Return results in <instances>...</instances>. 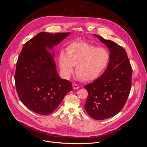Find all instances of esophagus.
Instances as JSON below:
<instances>
[{
	"instance_id": "1",
	"label": "esophagus",
	"mask_w": 147,
	"mask_h": 147,
	"mask_svg": "<svg viewBox=\"0 0 147 147\" xmlns=\"http://www.w3.org/2000/svg\"><path fill=\"white\" fill-rule=\"evenodd\" d=\"M80 87L78 85L76 84H73V89L77 90V89L80 88Z\"/></svg>"
}]
</instances>
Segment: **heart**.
Listing matches in <instances>:
<instances>
[{"label":"heart","instance_id":"1","mask_svg":"<svg viewBox=\"0 0 147 147\" xmlns=\"http://www.w3.org/2000/svg\"><path fill=\"white\" fill-rule=\"evenodd\" d=\"M110 60V54L105 48L84 41H74L67 45L66 53L59 55L60 67L68 77L76 66V74L81 80L91 81L100 77L106 70Z\"/></svg>","mask_w":147,"mask_h":147}]
</instances>
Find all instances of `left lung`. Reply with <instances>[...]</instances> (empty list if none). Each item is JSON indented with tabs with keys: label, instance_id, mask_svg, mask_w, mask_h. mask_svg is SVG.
<instances>
[{
	"label": "left lung",
	"instance_id": "left-lung-1",
	"mask_svg": "<svg viewBox=\"0 0 147 147\" xmlns=\"http://www.w3.org/2000/svg\"><path fill=\"white\" fill-rule=\"evenodd\" d=\"M94 35L108 48L110 60L104 73L84 86L88 91L84 108L93 119L105 120L115 116L124 107L131 90L132 68L123 47Z\"/></svg>",
	"mask_w": 147,
	"mask_h": 147
}]
</instances>
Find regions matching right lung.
I'll return each instance as SVG.
<instances>
[{"label": "right lung", "mask_w": 147, "mask_h": 147, "mask_svg": "<svg viewBox=\"0 0 147 147\" xmlns=\"http://www.w3.org/2000/svg\"><path fill=\"white\" fill-rule=\"evenodd\" d=\"M70 32H41L24 45L18 56L14 80L18 96L31 111L47 115L53 112L72 90V84L58 75L52 50Z\"/></svg>", "instance_id": "right-lung-1"}]
</instances>
